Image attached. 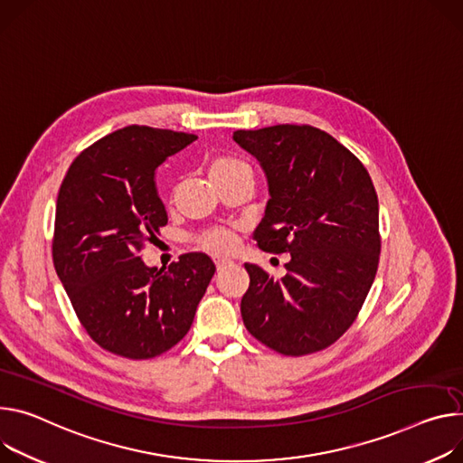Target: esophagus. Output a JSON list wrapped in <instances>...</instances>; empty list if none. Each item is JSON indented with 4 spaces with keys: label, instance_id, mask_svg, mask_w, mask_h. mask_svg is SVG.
Returning <instances> with one entry per match:
<instances>
[{
    "label": "esophagus",
    "instance_id": "esophagus-1",
    "mask_svg": "<svg viewBox=\"0 0 463 463\" xmlns=\"http://www.w3.org/2000/svg\"><path fill=\"white\" fill-rule=\"evenodd\" d=\"M214 264H216V268L222 271V269H225L227 266H231L232 260H231V259H223V257H216V259H214Z\"/></svg>",
    "mask_w": 463,
    "mask_h": 463
}]
</instances>
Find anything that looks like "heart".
I'll use <instances>...</instances> for the list:
<instances>
[{
    "mask_svg": "<svg viewBox=\"0 0 463 463\" xmlns=\"http://www.w3.org/2000/svg\"><path fill=\"white\" fill-rule=\"evenodd\" d=\"M249 167L238 158L232 156H218L208 165V175L213 179V183L225 181L229 177H234L236 174L247 172ZM234 234L229 229H216V231H208L201 236V245L206 250H213V253H229V250L234 247Z\"/></svg>",
    "mask_w": 463,
    "mask_h": 463,
    "instance_id": "1",
    "label": "heart"
}]
</instances>
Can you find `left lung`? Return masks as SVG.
<instances>
[{
    "label": "left lung",
    "instance_id": "8db88e82",
    "mask_svg": "<svg viewBox=\"0 0 463 463\" xmlns=\"http://www.w3.org/2000/svg\"><path fill=\"white\" fill-rule=\"evenodd\" d=\"M232 140L259 160L268 181L259 247L291 257L280 280L245 264L243 325L280 354L321 351L353 325L376 275L373 181L347 147L310 125L236 131Z\"/></svg>",
    "mask_w": 463,
    "mask_h": 463
}]
</instances>
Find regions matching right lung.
I'll return each mask as SVG.
<instances>
[{
    "label": "right lung",
    "mask_w": 463,
    "mask_h": 463,
    "mask_svg": "<svg viewBox=\"0 0 463 463\" xmlns=\"http://www.w3.org/2000/svg\"><path fill=\"white\" fill-rule=\"evenodd\" d=\"M197 137L129 125L82 151L62 181L53 238L55 271L90 338L112 354L147 360L192 326L216 266L183 255L167 271L140 249L167 223L155 175Z\"/></svg>",
    "instance_id": "right-lung-1"
}]
</instances>
